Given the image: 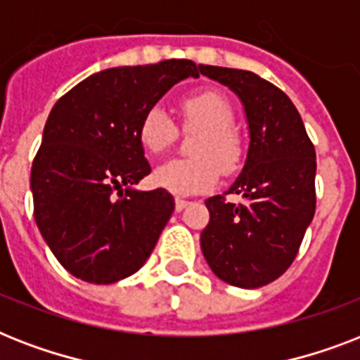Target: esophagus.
Segmentation results:
<instances>
[{"instance_id":"1","label":"esophagus","mask_w":360,"mask_h":360,"mask_svg":"<svg viewBox=\"0 0 360 360\" xmlns=\"http://www.w3.org/2000/svg\"><path fill=\"white\" fill-rule=\"evenodd\" d=\"M186 205H188V202H186V200H181V198H177V200H175V211H183Z\"/></svg>"}]
</instances>
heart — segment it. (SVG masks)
<instances>
[{"label": "heart", "mask_w": 360, "mask_h": 360, "mask_svg": "<svg viewBox=\"0 0 360 360\" xmlns=\"http://www.w3.org/2000/svg\"><path fill=\"white\" fill-rule=\"evenodd\" d=\"M181 115L188 127L202 129L192 143L196 157L169 158L153 172V183L175 196H192L213 188L222 174L239 172L245 149L237 130L231 127L236 114L230 101L217 91L194 93L183 98ZM177 129L168 112L153 106L138 123V140L151 155L166 151L175 140Z\"/></svg>", "instance_id": "1"}]
</instances>
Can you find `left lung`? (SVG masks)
Instances as JSON below:
<instances>
[{
  "mask_svg": "<svg viewBox=\"0 0 360 360\" xmlns=\"http://www.w3.org/2000/svg\"><path fill=\"white\" fill-rule=\"evenodd\" d=\"M203 76L230 87L248 124L245 166L230 186L240 203L205 200L209 224L200 245L220 280L254 290L285 273L316 211V151L290 97L250 70L213 65Z\"/></svg>",
  "mask_w": 360,
  "mask_h": 360,
  "instance_id": "8db88e82",
  "label": "left lung"
}]
</instances>
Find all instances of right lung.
<instances>
[{
  "label": "right lung",
  "instance_id": "right-lung-1",
  "mask_svg": "<svg viewBox=\"0 0 360 360\" xmlns=\"http://www.w3.org/2000/svg\"><path fill=\"white\" fill-rule=\"evenodd\" d=\"M188 76L198 78L188 59L115 67L53 104L30 185L37 228L76 278L114 284L151 256L175 202L162 188H134L151 174L138 123Z\"/></svg>",
  "mask_w": 360,
  "mask_h": 360
}]
</instances>
